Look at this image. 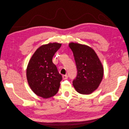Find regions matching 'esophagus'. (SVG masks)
Segmentation results:
<instances>
[{
    "mask_svg": "<svg viewBox=\"0 0 129 129\" xmlns=\"http://www.w3.org/2000/svg\"><path fill=\"white\" fill-rule=\"evenodd\" d=\"M68 76L67 75H63L62 76V78L63 80H66L68 79Z\"/></svg>",
    "mask_w": 129,
    "mask_h": 129,
    "instance_id": "esophagus-1",
    "label": "esophagus"
}]
</instances>
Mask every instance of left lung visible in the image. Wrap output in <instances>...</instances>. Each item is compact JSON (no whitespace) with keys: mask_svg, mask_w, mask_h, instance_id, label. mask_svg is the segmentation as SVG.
Here are the masks:
<instances>
[{"mask_svg":"<svg viewBox=\"0 0 129 129\" xmlns=\"http://www.w3.org/2000/svg\"><path fill=\"white\" fill-rule=\"evenodd\" d=\"M69 47L73 52L77 75L73 85L78 93L89 94L95 91L102 81L103 68L92 48L78 43L71 42Z\"/></svg>","mask_w":129,"mask_h":129,"instance_id":"obj_1","label":"left lung"}]
</instances>
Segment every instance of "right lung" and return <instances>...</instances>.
I'll return each mask as SVG.
<instances>
[{"label": "right lung", "instance_id": "add662e5", "mask_svg": "<svg viewBox=\"0 0 129 129\" xmlns=\"http://www.w3.org/2000/svg\"><path fill=\"white\" fill-rule=\"evenodd\" d=\"M61 46L58 43H49L38 48L33 55L27 68L29 86L37 95L49 98L58 92L62 80L52 58Z\"/></svg>", "mask_w": 129, "mask_h": 129}]
</instances>
